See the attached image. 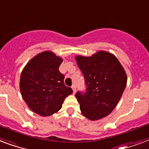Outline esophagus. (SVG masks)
<instances>
[{"label":"esophagus","mask_w":149,"mask_h":149,"mask_svg":"<svg viewBox=\"0 0 149 149\" xmlns=\"http://www.w3.org/2000/svg\"><path fill=\"white\" fill-rule=\"evenodd\" d=\"M71 88H72V90H73L74 93H75V92H76V85H75V84H73V85H72V86H71Z\"/></svg>","instance_id":"esophagus-1"}]
</instances>
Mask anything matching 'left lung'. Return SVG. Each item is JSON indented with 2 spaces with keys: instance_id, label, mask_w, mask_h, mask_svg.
I'll return each mask as SVG.
<instances>
[{
  "instance_id": "1",
  "label": "left lung",
  "mask_w": 149,
  "mask_h": 149,
  "mask_svg": "<svg viewBox=\"0 0 149 149\" xmlns=\"http://www.w3.org/2000/svg\"><path fill=\"white\" fill-rule=\"evenodd\" d=\"M85 77V94L76 93L81 114L90 120H98L111 113L126 88V71L113 54L98 50L92 56H74Z\"/></svg>"
}]
</instances>
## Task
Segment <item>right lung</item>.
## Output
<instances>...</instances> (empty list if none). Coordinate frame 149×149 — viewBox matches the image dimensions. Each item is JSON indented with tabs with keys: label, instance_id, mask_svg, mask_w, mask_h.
Masks as SVG:
<instances>
[{
	"label": "right lung",
	"instance_id": "right-lung-1",
	"mask_svg": "<svg viewBox=\"0 0 149 149\" xmlns=\"http://www.w3.org/2000/svg\"><path fill=\"white\" fill-rule=\"evenodd\" d=\"M63 58L46 50L29 60L21 73L19 88L23 100L32 111L49 116L61 109L67 96L73 93L59 71Z\"/></svg>",
	"mask_w": 149,
	"mask_h": 149
}]
</instances>
